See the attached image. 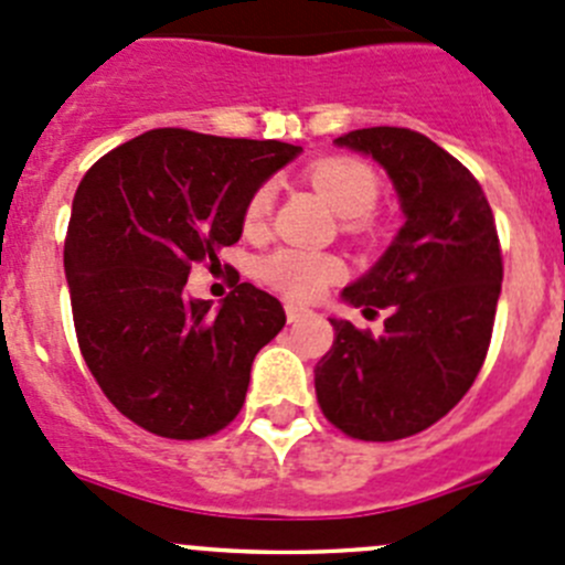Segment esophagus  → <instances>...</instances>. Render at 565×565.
<instances>
[{
    "label": "esophagus",
    "mask_w": 565,
    "mask_h": 565,
    "mask_svg": "<svg viewBox=\"0 0 565 565\" xmlns=\"http://www.w3.org/2000/svg\"><path fill=\"white\" fill-rule=\"evenodd\" d=\"M286 316H288V321H291V324H297V321L308 319L310 310L302 308V305H286Z\"/></svg>",
    "instance_id": "obj_1"
}]
</instances>
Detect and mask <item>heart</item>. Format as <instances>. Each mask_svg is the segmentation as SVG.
<instances>
[{
  "label": "heart",
  "mask_w": 565,
  "mask_h": 565,
  "mask_svg": "<svg viewBox=\"0 0 565 565\" xmlns=\"http://www.w3.org/2000/svg\"><path fill=\"white\" fill-rule=\"evenodd\" d=\"M308 180L316 191L349 218L352 230L369 227V213L380 199V180L358 158H321L310 163ZM274 205V182H263L252 191L244 207V230L257 235L266 230L268 216ZM260 277L266 279L274 291L282 297L297 299V302H313L319 299L332 282L343 277V263L335 255H321V252L305 249H277L260 263Z\"/></svg>",
  "instance_id": "obj_1"
}]
</instances>
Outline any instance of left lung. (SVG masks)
Instances as JSON below:
<instances>
[{
	"label": "left lung",
	"mask_w": 565,
	"mask_h": 565,
	"mask_svg": "<svg viewBox=\"0 0 565 565\" xmlns=\"http://www.w3.org/2000/svg\"><path fill=\"white\" fill-rule=\"evenodd\" d=\"M335 143L388 171L407 222L377 266L343 288L369 319L388 310L385 332L330 319L335 341L316 363V399L349 438L399 440L447 416L480 374L502 249L480 182L427 136L369 127Z\"/></svg>",
	"instance_id": "obj_1"
}]
</instances>
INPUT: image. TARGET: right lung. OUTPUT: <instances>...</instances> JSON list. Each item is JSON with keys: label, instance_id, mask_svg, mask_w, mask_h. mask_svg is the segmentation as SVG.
<instances>
[{"label": "right lung", "instance_id": "right-lung-1", "mask_svg": "<svg viewBox=\"0 0 565 565\" xmlns=\"http://www.w3.org/2000/svg\"><path fill=\"white\" fill-rule=\"evenodd\" d=\"M299 147L163 127L110 149L74 193L63 266L85 366L121 416L160 438L216 435L286 310L252 282L211 310L191 266H218L257 185Z\"/></svg>", "mask_w": 565, "mask_h": 565}]
</instances>
